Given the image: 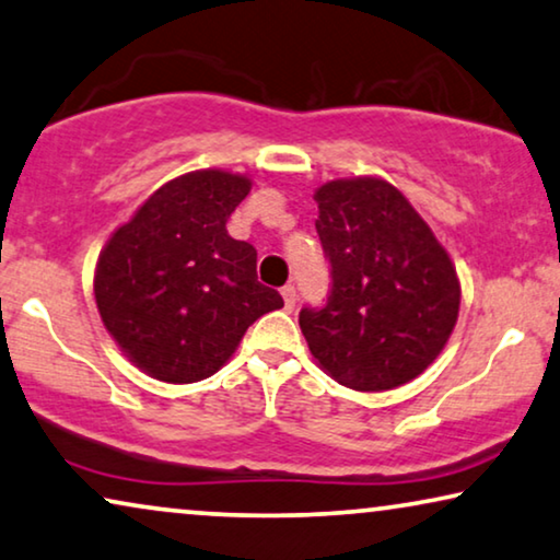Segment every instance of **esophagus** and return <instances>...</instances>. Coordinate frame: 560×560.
Returning <instances> with one entry per match:
<instances>
[{
    "instance_id": "esophagus-1",
    "label": "esophagus",
    "mask_w": 560,
    "mask_h": 560,
    "mask_svg": "<svg viewBox=\"0 0 560 560\" xmlns=\"http://www.w3.org/2000/svg\"><path fill=\"white\" fill-rule=\"evenodd\" d=\"M280 295H282V300H285V311H293L295 307V300H298V295H295V288L293 285H285L280 290Z\"/></svg>"
}]
</instances>
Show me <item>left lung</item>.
<instances>
[{
	"label": "left lung",
	"instance_id": "obj_1",
	"mask_svg": "<svg viewBox=\"0 0 560 560\" xmlns=\"http://www.w3.org/2000/svg\"><path fill=\"white\" fill-rule=\"evenodd\" d=\"M330 293L300 311L313 359L355 392H388L417 378L452 336L459 280L450 255L407 197L376 176L315 191Z\"/></svg>",
	"mask_w": 560,
	"mask_h": 560
}]
</instances>
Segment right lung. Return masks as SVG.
Masks as SVG:
<instances>
[{
	"instance_id": "right-lung-1",
	"label": "right lung",
	"mask_w": 560,
	"mask_h": 560,
	"mask_svg": "<svg viewBox=\"0 0 560 560\" xmlns=\"http://www.w3.org/2000/svg\"><path fill=\"white\" fill-rule=\"evenodd\" d=\"M253 182L205 168L161 186L118 226L95 267V303L145 374L194 384L220 371L245 330L282 307L257 280V249L226 234Z\"/></svg>"
}]
</instances>
